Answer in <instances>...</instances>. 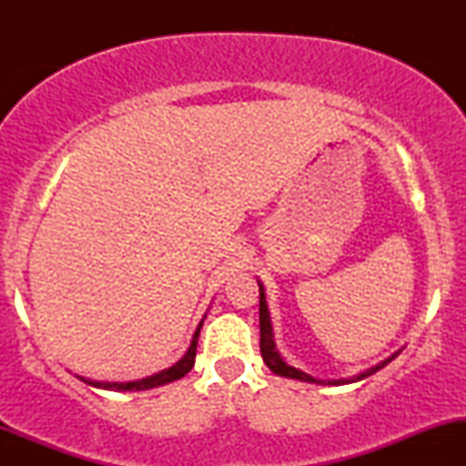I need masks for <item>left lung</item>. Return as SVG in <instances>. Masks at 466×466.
<instances>
[{
  "label": "left lung",
  "instance_id": "8db88e82",
  "mask_svg": "<svg viewBox=\"0 0 466 466\" xmlns=\"http://www.w3.org/2000/svg\"><path fill=\"white\" fill-rule=\"evenodd\" d=\"M258 289H260V307H258V311H260V355H263V361L267 363V368H269L271 372L280 374V377H289V379H300V381H309V383H324V381H319V379L311 377V374H307V372L298 370V368L289 366V363H287V361L282 360V357H280V352L276 350V341H274V329H271L269 309H267V300H265V289H263V285H260V282H258ZM397 355H399V352H394L392 357H388V360H383L381 363H377V366H374V368H368L366 372L357 374V377L349 379V381H346V379H339V381H329V383H333V386H337V383H339V386H341V383L361 381V379L370 377V374H374V372H377V370H381L383 366H388V363L392 361L394 357H397Z\"/></svg>",
  "mask_w": 466,
  "mask_h": 466
}]
</instances>
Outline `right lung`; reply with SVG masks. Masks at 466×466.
I'll return each mask as SVG.
<instances>
[{
	"instance_id": "obj_1",
	"label": "right lung",
	"mask_w": 466,
	"mask_h": 466,
	"mask_svg": "<svg viewBox=\"0 0 466 466\" xmlns=\"http://www.w3.org/2000/svg\"><path fill=\"white\" fill-rule=\"evenodd\" d=\"M203 326V319L197 326L195 335H192V341L188 346V350H186V355L181 357V360L175 363V366L166 368V370L153 374V377H147V379H140V381H127V383H106V381H89V379H83L85 383H89V386L94 388H103V390H120V392H137V390H148V388H157V386H164V383H170V381H177V379L184 377V374H188L192 370V366H195V357H197V341H199V330Z\"/></svg>"
}]
</instances>
